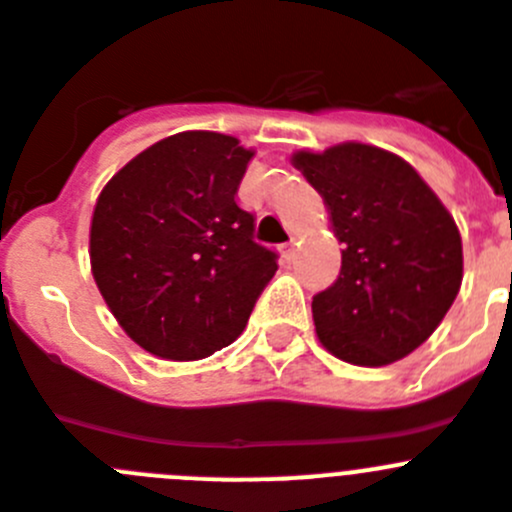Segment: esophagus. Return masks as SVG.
<instances>
[{
	"label": "esophagus",
	"instance_id": "esophagus-1",
	"mask_svg": "<svg viewBox=\"0 0 512 512\" xmlns=\"http://www.w3.org/2000/svg\"><path fill=\"white\" fill-rule=\"evenodd\" d=\"M281 253H284V259L292 261L294 259V241L284 243V246H281Z\"/></svg>",
	"mask_w": 512,
	"mask_h": 512
}]
</instances>
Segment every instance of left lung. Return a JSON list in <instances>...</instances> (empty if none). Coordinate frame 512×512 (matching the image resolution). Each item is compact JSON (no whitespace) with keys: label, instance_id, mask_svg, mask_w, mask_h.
I'll list each match as a JSON object with an SVG mask.
<instances>
[{"label":"left lung","instance_id":"obj_1","mask_svg":"<svg viewBox=\"0 0 512 512\" xmlns=\"http://www.w3.org/2000/svg\"><path fill=\"white\" fill-rule=\"evenodd\" d=\"M292 162L322 195L345 246L337 281L312 299L317 337L353 365L406 358L462 287L457 223L406 159L373 144L297 152Z\"/></svg>","mask_w":512,"mask_h":512}]
</instances>
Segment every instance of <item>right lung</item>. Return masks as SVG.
I'll use <instances>...</instances> for the list:
<instances>
[{
  "instance_id": "obj_1",
  "label": "right lung",
  "mask_w": 512,
  "mask_h": 512,
  "mask_svg": "<svg viewBox=\"0 0 512 512\" xmlns=\"http://www.w3.org/2000/svg\"><path fill=\"white\" fill-rule=\"evenodd\" d=\"M251 149L218 131H180L121 167L98 195L91 271L116 322L164 360L231 345L276 274L236 192Z\"/></svg>"
}]
</instances>
